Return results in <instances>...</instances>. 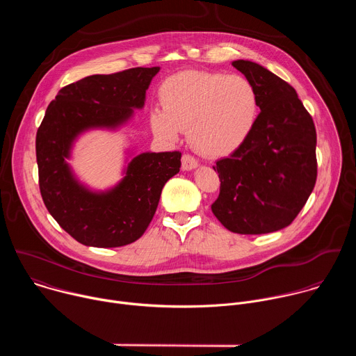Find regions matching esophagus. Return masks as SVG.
<instances>
[{
    "mask_svg": "<svg viewBox=\"0 0 356 356\" xmlns=\"http://www.w3.org/2000/svg\"><path fill=\"white\" fill-rule=\"evenodd\" d=\"M197 166H198V161L194 156H191L188 154H184L181 156V168H183V170H191V169H195Z\"/></svg>",
    "mask_w": 356,
    "mask_h": 356,
    "instance_id": "obj_1",
    "label": "esophagus"
}]
</instances>
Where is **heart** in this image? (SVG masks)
Segmentation results:
<instances>
[{
	"label": "heart",
	"instance_id": "obj_1",
	"mask_svg": "<svg viewBox=\"0 0 356 356\" xmlns=\"http://www.w3.org/2000/svg\"><path fill=\"white\" fill-rule=\"evenodd\" d=\"M162 107L150 113L154 132L176 140L187 128L191 145L217 156L241 146L259 115V94L239 74L187 70L168 77L159 90Z\"/></svg>",
	"mask_w": 356,
	"mask_h": 356
}]
</instances>
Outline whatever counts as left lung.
Wrapping results in <instances>:
<instances>
[{
    "label": "left lung",
    "mask_w": 356,
    "mask_h": 356,
    "mask_svg": "<svg viewBox=\"0 0 356 356\" xmlns=\"http://www.w3.org/2000/svg\"><path fill=\"white\" fill-rule=\"evenodd\" d=\"M232 66L255 86L261 113L248 139L213 166L221 186L211 210L235 234L275 232L293 222L316 186V127L289 83L249 60Z\"/></svg>",
    "instance_id": "8db88e82"
}]
</instances>
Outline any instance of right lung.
Returning <instances> with one entry per match:
<instances>
[{
    "instance_id": "obj_1",
    "label": "right lung",
    "mask_w": 356,
    "mask_h": 356,
    "mask_svg": "<svg viewBox=\"0 0 356 356\" xmlns=\"http://www.w3.org/2000/svg\"><path fill=\"white\" fill-rule=\"evenodd\" d=\"M159 67L94 74L63 87L36 132L39 188L44 206L77 242L117 248L135 242L154 218L165 183L179 173L181 154L135 156L125 177L106 193H92L73 176L66 159L73 140L91 128H117L145 104Z\"/></svg>"
}]
</instances>
